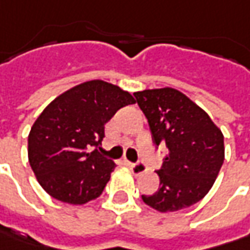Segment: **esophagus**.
<instances>
[{
    "label": "esophagus",
    "mask_w": 250,
    "mask_h": 250,
    "mask_svg": "<svg viewBox=\"0 0 250 250\" xmlns=\"http://www.w3.org/2000/svg\"><path fill=\"white\" fill-rule=\"evenodd\" d=\"M128 167L133 170L134 175H141L143 172L146 170V167L143 162H128Z\"/></svg>",
    "instance_id": "1"
}]
</instances>
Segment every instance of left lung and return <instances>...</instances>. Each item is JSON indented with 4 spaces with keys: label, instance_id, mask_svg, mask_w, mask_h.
<instances>
[{
    "label": "left lung",
    "instance_id": "1",
    "mask_svg": "<svg viewBox=\"0 0 250 250\" xmlns=\"http://www.w3.org/2000/svg\"><path fill=\"white\" fill-rule=\"evenodd\" d=\"M155 148L167 146L158 169L159 188L143 200L161 212L178 211L200 201L224 164V136L210 116L173 88L136 92Z\"/></svg>",
    "mask_w": 250,
    "mask_h": 250
}]
</instances>
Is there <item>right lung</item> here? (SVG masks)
<instances>
[{
  "label": "right lung",
  "instance_id": "right-lung-1",
  "mask_svg": "<svg viewBox=\"0 0 250 250\" xmlns=\"http://www.w3.org/2000/svg\"><path fill=\"white\" fill-rule=\"evenodd\" d=\"M133 104L128 92L95 80L71 88L42 112L27 137V155L51 197L85 204L102 194L116 168L101 154L104 125Z\"/></svg>",
  "mask_w": 250,
  "mask_h": 250
}]
</instances>
